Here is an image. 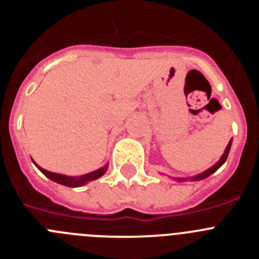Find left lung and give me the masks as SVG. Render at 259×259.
Returning a JSON list of instances; mask_svg holds the SVG:
<instances>
[{
	"instance_id": "1",
	"label": "left lung",
	"mask_w": 259,
	"mask_h": 259,
	"mask_svg": "<svg viewBox=\"0 0 259 259\" xmlns=\"http://www.w3.org/2000/svg\"><path fill=\"white\" fill-rule=\"evenodd\" d=\"M231 144H232V140H231L230 143H228L227 148H226V152H224V154L222 155L221 161L217 162V163H215L214 166L210 167L209 170H206V171H205V172L200 174V175H197V176H194V178H191V179H192V180H202V179H205V178H207V176H210V175H211V174H214L215 171L218 170L219 167H221L222 164H223L224 162H226V159H227L228 153H230V149H231ZM178 180H180V182H182V180H185V179H178Z\"/></svg>"
}]
</instances>
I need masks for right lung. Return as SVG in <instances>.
Returning <instances> with one entry per match:
<instances>
[{"instance_id":"obj_1","label":"right lung","mask_w":259,"mask_h":259,"mask_svg":"<svg viewBox=\"0 0 259 259\" xmlns=\"http://www.w3.org/2000/svg\"><path fill=\"white\" fill-rule=\"evenodd\" d=\"M36 164V163H35ZM37 166V164H36ZM38 170L44 174L47 178H49L50 180L53 182L58 183V184L62 185H66V187H71V188H74V187H80V185L85 184L87 182H92V180L98 179V178H101L107 170V164L100 170H96L93 172H89V174H84V175H80V176H66V175H61V174H56V172H50V171L44 170V168H41L40 166H37Z\"/></svg>"}]
</instances>
